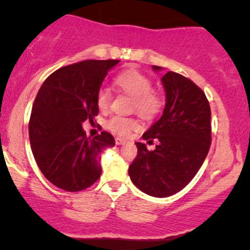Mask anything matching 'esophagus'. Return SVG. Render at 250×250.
I'll list each match as a JSON object with an SVG mask.
<instances>
[{"label": "esophagus", "mask_w": 250, "mask_h": 250, "mask_svg": "<svg viewBox=\"0 0 250 250\" xmlns=\"http://www.w3.org/2000/svg\"><path fill=\"white\" fill-rule=\"evenodd\" d=\"M127 143V140L122 139V138H116V145H123V144Z\"/></svg>", "instance_id": "1"}]
</instances>
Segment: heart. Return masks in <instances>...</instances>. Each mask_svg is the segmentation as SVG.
I'll use <instances>...</instances> for the list:
<instances>
[{
    "label": "heart",
    "instance_id": "heart-1",
    "mask_svg": "<svg viewBox=\"0 0 250 250\" xmlns=\"http://www.w3.org/2000/svg\"><path fill=\"white\" fill-rule=\"evenodd\" d=\"M115 83L128 95L133 98V111H137L145 118H153L162 109V98L157 92L152 90V81L146 75L137 70H127L117 75ZM97 106L100 111L109 109L111 103V94L107 88L102 87L95 97ZM107 127L113 133L122 137H127L132 130L139 128V122L134 118L113 116L107 122Z\"/></svg>",
    "mask_w": 250,
    "mask_h": 250
}]
</instances>
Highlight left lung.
I'll use <instances>...</instances> for the list:
<instances>
[{"mask_svg":"<svg viewBox=\"0 0 250 250\" xmlns=\"http://www.w3.org/2000/svg\"><path fill=\"white\" fill-rule=\"evenodd\" d=\"M161 81L165 110L143 134L147 143L156 139L158 144L150 151L145 144L135 143L138 155L128 173L139 190L162 198L183 190L203 165L210 147L211 113L206 94L191 80L168 71Z\"/></svg>","mask_w":250,"mask_h":250,"instance_id":"obj_1","label":"left lung"}]
</instances>
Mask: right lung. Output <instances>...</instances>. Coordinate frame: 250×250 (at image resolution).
<instances>
[{
    "mask_svg": "<svg viewBox=\"0 0 250 250\" xmlns=\"http://www.w3.org/2000/svg\"><path fill=\"white\" fill-rule=\"evenodd\" d=\"M120 60H84L53 72L32 105L29 138L42 174L69 192L92 186L102 174L100 153L115 146L107 132L87 138L84 121L98 115L95 97Z\"/></svg>",
    "mask_w": 250,
    "mask_h": 250,
    "instance_id": "1",
    "label": "right lung"
}]
</instances>
